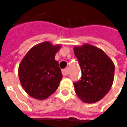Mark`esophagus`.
Here are the masks:
<instances>
[{"instance_id": "esophagus-1", "label": "esophagus", "mask_w": 127, "mask_h": 127, "mask_svg": "<svg viewBox=\"0 0 127 127\" xmlns=\"http://www.w3.org/2000/svg\"><path fill=\"white\" fill-rule=\"evenodd\" d=\"M62 74L64 75V76H68V74H69V72H68V70L66 68V69H64V70H63L62 71Z\"/></svg>"}]
</instances>
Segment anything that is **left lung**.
<instances>
[{"instance_id": "obj_1", "label": "left lung", "mask_w": 127, "mask_h": 127, "mask_svg": "<svg viewBox=\"0 0 127 127\" xmlns=\"http://www.w3.org/2000/svg\"><path fill=\"white\" fill-rule=\"evenodd\" d=\"M82 71L81 80L74 83L78 97L86 103L102 99L112 85L115 64L103 50L89 44L73 48Z\"/></svg>"}]
</instances>
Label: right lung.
Here are the masks:
<instances>
[{
  "label": "right lung",
  "instance_id": "obj_1",
  "mask_svg": "<svg viewBox=\"0 0 127 127\" xmlns=\"http://www.w3.org/2000/svg\"><path fill=\"white\" fill-rule=\"evenodd\" d=\"M61 47L60 44L42 42L32 47L22 59L18 76L30 97L45 100L57 90L63 76L55 55Z\"/></svg>",
  "mask_w": 127,
  "mask_h": 127
}]
</instances>
